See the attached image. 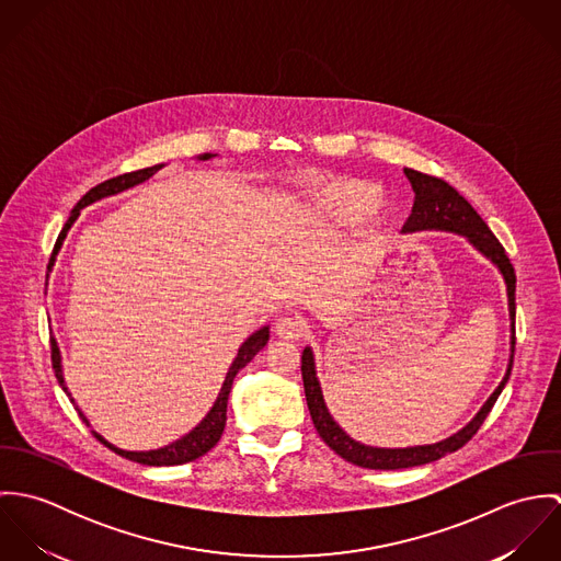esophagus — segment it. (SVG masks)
I'll use <instances>...</instances> for the list:
<instances>
[{
	"label": "esophagus",
	"mask_w": 561,
	"mask_h": 561,
	"mask_svg": "<svg viewBox=\"0 0 561 561\" xmlns=\"http://www.w3.org/2000/svg\"><path fill=\"white\" fill-rule=\"evenodd\" d=\"M274 332H276V336H280L285 341H296L305 334V323L294 320V318H280L274 323Z\"/></svg>",
	"instance_id": "obj_1"
}]
</instances>
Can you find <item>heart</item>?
<instances>
[{"label":"heart","mask_w":561,"mask_h":561,"mask_svg":"<svg viewBox=\"0 0 561 561\" xmlns=\"http://www.w3.org/2000/svg\"><path fill=\"white\" fill-rule=\"evenodd\" d=\"M305 211L332 227L363 222L382 207V192L371 181L334 179L307 194Z\"/></svg>","instance_id":"1"}]
</instances>
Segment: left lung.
I'll return each mask as SVG.
<instances>
[{"mask_svg": "<svg viewBox=\"0 0 561 561\" xmlns=\"http://www.w3.org/2000/svg\"><path fill=\"white\" fill-rule=\"evenodd\" d=\"M412 192H414V205L412 211L401 227V233H419V231H447L467 238V241L481 252L503 276L505 280V291H507V309H510V320H512V336H510V363L505 369L503 380L499 387L492 391V396L481 405L480 412L456 434H451L445 440L432 443V445H416V447H401V449H389V447H371L354 440L330 414L323 393H321L318 371H316V356L313 350L307 345L302 352V380H305V396L309 403V412L313 419V425L321 436V440L343 460L363 467V469H374V471H398V469H410V467H421L427 462H434L447 454L458 451L462 445H467L473 434L478 432L492 410L494 401L501 396L510 374H512V358H514V316H516V305H514V294H516V274L514 267L503 250V245L492 236L488 225L480 218V214L471 207V203L460 196L458 190H454L447 181L423 174L412 168H403Z\"/></svg>", "mask_w": 561, "mask_h": 561, "instance_id": "1", "label": "left lung"}]
</instances>
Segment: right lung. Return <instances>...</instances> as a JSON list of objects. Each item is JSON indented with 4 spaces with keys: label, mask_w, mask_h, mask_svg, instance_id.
Returning a JSON list of instances; mask_svg holds the SVG:
<instances>
[{
    "label": "right lung",
    "mask_w": 561,
    "mask_h": 561,
    "mask_svg": "<svg viewBox=\"0 0 561 561\" xmlns=\"http://www.w3.org/2000/svg\"><path fill=\"white\" fill-rule=\"evenodd\" d=\"M211 158H216V156H211V153L198 156V160L201 161L211 160ZM163 165H165V163H158V165H151V168H145V170L127 172V174L107 179V181L99 183L96 187L88 190V192L81 196L80 203L73 207V211H71V216H69V220H67V225H65L60 238L56 241V248H54V254H51V261H49V270L54 267L56 254L60 252L62 241L67 238L69 229L73 227V222L78 220V216H80V211L83 207H88V205H92V203H96V201H101V198L116 196V194H121V192H125V190H129V187H136V185H140V183L149 181ZM267 339H270V325H261L256 332H252V334L241 343L240 350H238V356H236V360L231 363V367H229V371H227V378H225V382H222V389H220L218 398L214 401L211 410L205 414V419H203L194 430H190V432H187L185 436H181L179 440H174V443H170V445H165V447H160V449L125 451V449H121V447L107 443L99 432L92 430V434H94L105 447H110L114 454H118V456H123V458H127V460H131V462L147 465V467H174V465H185V462H192V460L205 456V454L220 440V436H222V432H225V425H227V403H229V393H231V387H233V380H236L238 371L243 369V367L256 356V352H261V350L265 347ZM51 360H54V371H56V378H58L62 391L71 398L73 405H76L78 412H80L81 421L90 427V421L85 419V414L81 412L80 405L76 403L73 396L69 393V387L65 385V376H62V356H60L58 341H56L54 336H51Z\"/></svg>",
    "instance_id": "add662e5"
}]
</instances>
